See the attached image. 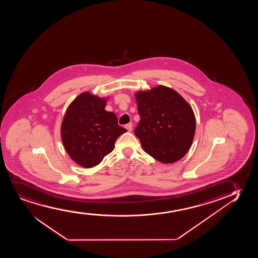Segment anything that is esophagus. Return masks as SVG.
<instances>
[{"mask_svg": "<svg viewBox=\"0 0 258 258\" xmlns=\"http://www.w3.org/2000/svg\"><path fill=\"white\" fill-rule=\"evenodd\" d=\"M124 127L127 129L128 132H132V130H133V124L132 123H128V124H125Z\"/></svg>", "mask_w": 258, "mask_h": 258, "instance_id": "34e87169", "label": "esophagus"}]
</instances>
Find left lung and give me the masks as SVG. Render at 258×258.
Listing matches in <instances>:
<instances>
[{
	"label": "left lung",
	"instance_id": "8db88e82",
	"mask_svg": "<svg viewBox=\"0 0 258 258\" xmlns=\"http://www.w3.org/2000/svg\"><path fill=\"white\" fill-rule=\"evenodd\" d=\"M141 117L134 134L144 151L161 163L176 162L189 150L196 134L192 107L173 89L158 85L135 93Z\"/></svg>",
	"mask_w": 258,
	"mask_h": 258
}]
</instances>
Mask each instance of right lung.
Wrapping results in <instances>:
<instances>
[{
	"instance_id": "1",
	"label": "right lung",
	"mask_w": 258,
	"mask_h": 258,
	"mask_svg": "<svg viewBox=\"0 0 258 258\" xmlns=\"http://www.w3.org/2000/svg\"><path fill=\"white\" fill-rule=\"evenodd\" d=\"M107 98L83 92L71 103L61 124V138L69 156L90 168L114 149L126 129L117 124L114 112L104 110Z\"/></svg>"
}]
</instances>
